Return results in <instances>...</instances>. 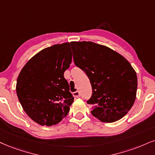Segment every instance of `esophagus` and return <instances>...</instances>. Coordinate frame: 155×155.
Returning <instances> with one entry per match:
<instances>
[{
  "mask_svg": "<svg viewBox=\"0 0 155 155\" xmlns=\"http://www.w3.org/2000/svg\"><path fill=\"white\" fill-rule=\"evenodd\" d=\"M73 95L75 98H79L81 96V93H80L79 91H75V92L73 93Z\"/></svg>",
  "mask_w": 155,
  "mask_h": 155,
  "instance_id": "esophagus-1",
  "label": "esophagus"
}]
</instances>
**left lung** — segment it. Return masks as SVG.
<instances>
[{
	"label": "left lung",
	"mask_w": 155,
	"mask_h": 155,
	"mask_svg": "<svg viewBox=\"0 0 155 155\" xmlns=\"http://www.w3.org/2000/svg\"><path fill=\"white\" fill-rule=\"evenodd\" d=\"M75 65L88 77L93 93L87 104L102 122L123 118L137 96V76L127 59L106 46L92 41H72Z\"/></svg>",
	"instance_id": "obj_1"
}]
</instances>
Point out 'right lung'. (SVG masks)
I'll use <instances>...</instances> for the list:
<instances>
[{"instance_id":"right-lung-1","label":"right lung","mask_w":155,"mask_h":155,"mask_svg":"<svg viewBox=\"0 0 155 155\" xmlns=\"http://www.w3.org/2000/svg\"><path fill=\"white\" fill-rule=\"evenodd\" d=\"M72 62L69 42L42 49L18 76L16 94L23 109L36 123L55 125L68 115L74 98L64 72Z\"/></svg>"}]
</instances>
